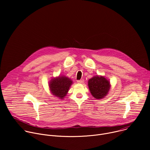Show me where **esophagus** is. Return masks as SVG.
Here are the masks:
<instances>
[{
    "mask_svg": "<svg viewBox=\"0 0 150 150\" xmlns=\"http://www.w3.org/2000/svg\"><path fill=\"white\" fill-rule=\"evenodd\" d=\"M83 82H84L83 79H80V80L77 81V82L79 83H83Z\"/></svg>",
    "mask_w": 150,
    "mask_h": 150,
    "instance_id": "esophagus-1",
    "label": "esophagus"
}]
</instances>
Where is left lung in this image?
I'll use <instances>...</instances> for the list:
<instances>
[{"label": "left lung", "mask_w": 150, "mask_h": 150, "mask_svg": "<svg viewBox=\"0 0 150 150\" xmlns=\"http://www.w3.org/2000/svg\"><path fill=\"white\" fill-rule=\"evenodd\" d=\"M88 85L92 96L97 99L104 98L108 94L110 88V81L104 76L97 75L88 80Z\"/></svg>", "instance_id": "obj_1"}]
</instances>
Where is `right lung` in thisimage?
Returning a JSON list of instances; mask_svg holds the SVG:
<instances>
[{"label":"right lung","mask_w":150,"mask_h":150,"mask_svg":"<svg viewBox=\"0 0 150 150\" xmlns=\"http://www.w3.org/2000/svg\"><path fill=\"white\" fill-rule=\"evenodd\" d=\"M72 83V81L70 78L65 76H59L50 80L49 86L53 96L63 99L67 94Z\"/></svg>","instance_id":"obj_1"}]
</instances>
